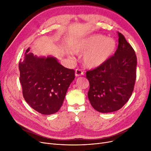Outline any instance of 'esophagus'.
<instances>
[{"label": "esophagus", "instance_id": "1", "mask_svg": "<svg viewBox=\"0 0 151 151\" xmlns=\"http://www.w3.org/2000/svg\"><path fill=\"white\" fill-rule=\"evenodd\" d=\"M84 74V72L80 68H77L76 70V72H75V75L76 76H83Z\"/></svg>", "mask_w": 151, "mask_h": 151}]
</instances>
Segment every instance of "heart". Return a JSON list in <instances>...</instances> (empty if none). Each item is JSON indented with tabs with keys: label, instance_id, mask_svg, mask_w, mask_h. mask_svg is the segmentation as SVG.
Returning a JSON list of instances; mask_svg holds the SVG:
<instances>
[{
	"label": "heart",
	"instance_id": "b5f03b06",
	"mask_svg": "<svg viewBox=\"0 0 151 151\" xmlns=\"http://www.w3.org/2000/svg\"><path fill=\"white\" fill-rule=\"evenodd\" d=\"M115 41L105 36L97 35L82 40L72 46V52L76 54L85 53L83 62L86 67H99L110 57L116 49Z\"/></svg>",
	"mask_w": 151,
	"mask_h": 151
}]
</instances>
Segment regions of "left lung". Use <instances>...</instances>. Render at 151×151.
<instances>
[{
  "mask_svg": "<svg viewBox=\"0 0 151 151\" xmlns=\"http://www.w3.org/2000/svg\"><path fill=\"white\" fill-rule=\"evenodd\" d=\"M118 48L103 64L86 72L89 82L88 96L91 104L101 113L115 111L129 101L136 79L137 57L122 33Z\"/></svg>",
  "mask_w": 151,
  "mask_h": 151,
  "instance_id": "obj_1",
  "label": "left lung"
}]
</instances>
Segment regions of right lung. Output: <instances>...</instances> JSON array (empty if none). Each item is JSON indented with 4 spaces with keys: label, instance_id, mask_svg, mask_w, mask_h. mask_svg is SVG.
I'll return each mask as SVG.
<instances>
[{
    "label": "right lung",
    "instance_id": "1",
    "mask_svg": "<svg viewBox=\"0 0 151 151\" xmlns=\"http://www.w3.org/2000/svg\"><path fill=\"white\" fill-rule=\"evenodd\" d=\"M19 63V81L25 101L43 115H52L61 108L75 71L60 64L53 57H37L28 53Z\"/></svg>",
    "mask_w": 151,
    "mask_h": 151
}]
</instances>
